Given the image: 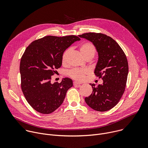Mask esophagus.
<instances>
[{
    "mask_svg": "<svg viewBox=\"0 0 148 148\" xmlns=\"http://www.w3.org/2000/svg\"><path fill=\"white\" fill-rule=\"evenodd\" d=\"M73 84H74V86H79L81 85V83H80V82H78V81H74V82H73Z\"/></svg>",
    "mask_w": 148,
    "mask_h": 148,
    "instance_id": "1",
    "label": "esophagus"
}]
</instances>
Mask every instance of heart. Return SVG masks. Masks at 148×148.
Segmentation results:
<instances>
[{"label": "heart", "instance_id": "b5f03b06", "mask_svg": "<svg viewBox=\"0 0 148 148\" xmlns=\"http://www.w3.org/2000/svg\"><path fill=\"white\" fill-rule=\"evenodd\" d=\"M79 51L82 56V57L86 58L87 57L92 58L95 53V47L94 45L91 42H85L82 43L79 47ZM69 53V50H66L62 56V63L64 64L66 61L67 57ZM87 74V71L84 70H81L78 69H75L71 70L69 72V75L77 80L82 81L85 77Z\"/></svg>", "mask_w": 148, "mask_h": 148}]
</instances>
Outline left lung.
<instances>
[{
    "label": "left lung",
    "instance_id": "obj_1",
    "mask_svg": "<svg viewBox=\"0 0 148 148\" xmlns=\"http://www.w3.org/2000/svg\"><path fill=\"white\" fill-rule=\"evenodd\" d=\"M78 36L90 41L95 47L98 59L94 73L103 80V84L97 87L90 84L92 92L85 98V101L95 111H108L118 103L125 91L128 74L127 58L119 45L110 36L95 33Z\"/></svg>",
    "mask_w": 148,
    "mask_h": 148
}]
</instances>
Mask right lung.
I'll use <instances>...</instances> for the list:
<instances>
[{
    "mask_svg": "<svg viewBox=\"0 0 148 148\" xmlns=\"http://www.w3.org/2000/svg\"><path fill=\"white\" fill-rule=\"evenodd\" d=\"M80 38L76 36H45L34 40L26 48L20 60L21 87L30 106L36 111L49 114L64 101L73 81L63 78L61 82H51L62 65L63 53Z\"/></svg>",
    "mask_w": 148,
    "mask_h": 148,
    "instance_id": "add662e5",
    "label": "right lung"
}]
</instances>
